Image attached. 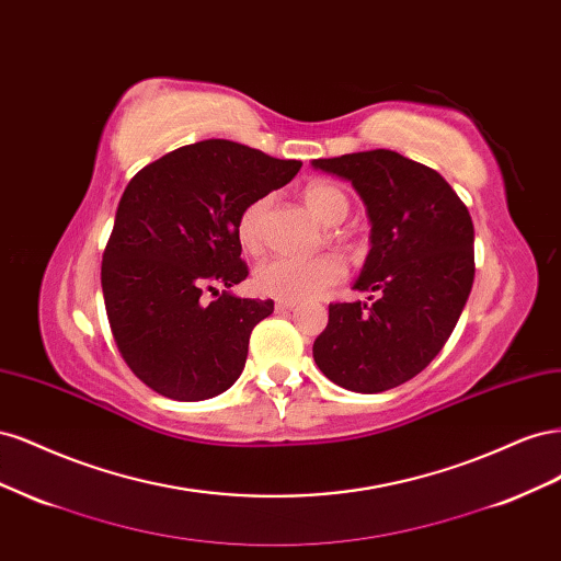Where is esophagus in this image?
Returning a JSON list of instances; mask_svg holds the SVG:
<instances>
[{"label":"esophagus","instance_id":"esophagus-1","mask_svg":"<svg viewBox=\"0 0 561 561\" xmlns=\"http://www.w3.org/2000/svg\"><path fill=\"white\" fill-rule=\"evenodd\" d=\"M297 307V301H285V299H278L276 301V309L278 311H293Z\"/></svg>","mask_w":561,"mask_h":561}]
</instances>
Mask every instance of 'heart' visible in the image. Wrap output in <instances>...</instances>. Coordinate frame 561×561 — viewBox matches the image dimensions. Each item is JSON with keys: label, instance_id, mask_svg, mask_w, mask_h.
Masks as SVG:
<instances>
[{"label": "heart", "instance_id": "heart-1", "mask_svg": "<svg viewBox=\"0 0 561 561\" xmlns=\"http://www.w3.org/2000/svg\"><path fill=\"white\" fill-rule=\"evenodd\" d=\"M304 203L318 222L334 227L344 222L348 215V198L330 182H313L304 190ZM271 208V196H260L243 208L239 217V241L241 245L260 254L266 243V213ZM344 278V264L334 254H320V257H274L254 271V285L266 297L285 301L313 299L330 290L332 285Z\"/></svg>", "mask_w": 561, "mask_h": 561}]
</instances>
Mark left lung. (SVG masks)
<instances>
[{"mask_svg": "<svg viewBox=\"0 0 561 561\" xmlns=\"http://www.w3.org/2000/svg\"><path fill=\"white\" fill-rule=\"evenodd\" d=\"M311 165L348 180L371 225L353 285L371 304H330L313 360L336 386L381 393L428 367L461 318L474 278L472 219L443 175L398 151H355Z\"/></svg>", "mask_w": 561, "mask_h": 561, "instance_id": "left-lung-1", "label": "left lung"}]
</instances>
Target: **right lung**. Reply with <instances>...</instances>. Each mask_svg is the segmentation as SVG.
<instances>
[{
  "instance_id": "add662e5",
  "label": "right lung",
  "mask_w": 561,
  "mask_h": 561,
  "mask_svg": "<svg viewBox=\"0 0 561 561\" xmlns=\"http://www.w3.org/2000/svg\"><path fill=\"white\" fill-rule=\"evenodd\" d=\"M299 168L231 140H203L128 182L100 280L118 353L159 396L208 400L241 377L252 328L274 313V301L231 293L248 276L239 217Z\"/></svg>"
}]
</instances>
